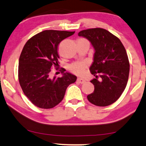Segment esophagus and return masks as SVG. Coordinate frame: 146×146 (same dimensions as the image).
I'll list each match as a JSON object with an SVG mask.
<instances>
[{"label":"esophagus","instance_id":"1","mask_svg":"<svg viewBox=\"0 0 146 146\" xmlns=\"http://www.w3.org/2000/svg\"><path fill=\"white\" fill-rule=\"evenodd\" d=\"M77 81H78L79 83L80 84H83L84 82H85V80H84V79L82 78H78V79H77Z\"/></svg>","mask_w":146,"mask_h":146}]
</instances>
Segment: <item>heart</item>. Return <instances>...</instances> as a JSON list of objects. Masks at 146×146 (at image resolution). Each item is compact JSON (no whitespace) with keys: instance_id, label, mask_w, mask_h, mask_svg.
<instances>
[{"instance_id":"1","label":"heart","mask_w":146,"mask_h":146,"mask_svg":"<svg viewBox=\"0 0 146 146\" xmlns=\"http://www.w3.org/2000/svg\"><path fill=\"white\" fill-rule=\"evenodd\" d=\"M86 67L87 64L85 62H76L70 65V70L75 74L82 76L84 74Z\"/></svg>"}]
</instances>
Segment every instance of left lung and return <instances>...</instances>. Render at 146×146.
Returning a JSON list of instances; mask_svg holds the SVG:
<instances>
[{
    "label": "left lung",
    "instance_id": "left-lung-1",
    "mask_svg": "<svg viewBox=\"0 0 146 146\" xmlns=\"http://www.w3.org/2000/svg\"><path fill=\"white\" fill-rule=\"evenodd\" d=\"M91 42L95 49L90 72L95 76L91 83L94 91L88 100L98 106L114 103L125 89L129 74V62L125 46L120 39L109 31L97 28L78 33Z\"/></svg>",
    "mask_w": 146,
    "mask_h": 146
}]
</instances>
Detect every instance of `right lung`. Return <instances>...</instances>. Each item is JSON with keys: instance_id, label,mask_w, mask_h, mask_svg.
I'll return each mask as SVG.
<instances>
[{"instance_id": "right-lung-1", "label": "right lung", "mask_w": 146, "mask_h": 146, "mask_svg": "<svg viewBox=\"0 0 146 146\" xmlns=\"http://www.w3.org/2000/svg\"><path fill=\"white\" fill-rule=\"evenodd\" d=\"M75 32L44 30L27 41L19 59L18 78L25 95L34 105L50 109L62 102L66 89L77 77L62 69V77L51 78V68H57V47Z\"/></svg>"}]
</instances>
